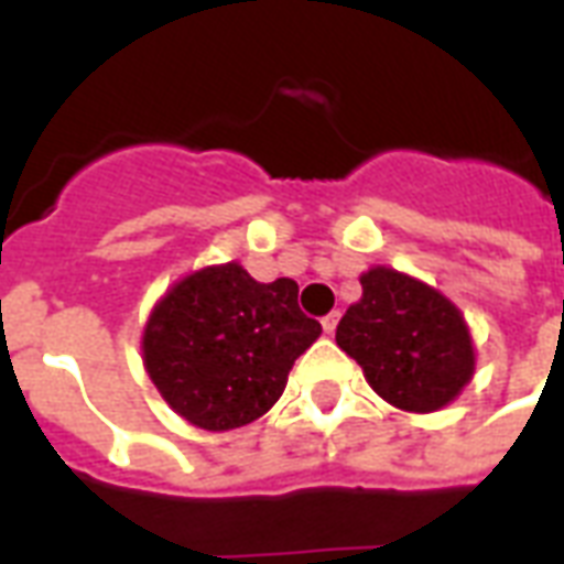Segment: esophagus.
<instances>
[{
	"instance_id": "obj_1",
	"label": "esophagus",
	"mask_w": 564,
	"mask_h": 564,
	"mask_svg": "<svg viewBox=\"0 0 564 564\" xmlns=\"http://www.w3.org/2000/svg\"><path fill=\"white\" fill-rule=\"evenodd\" d=\"M336 324H339V312H330V315H327V318H324V322H322L324 333H327V336H333V330H336Z\"/></svg>"
}]
</instances>
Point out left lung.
I'll list each match as a JSON object with an SVG mask.
<instances>
[{"label": "left lung", "instance_id": "8db88e82", "mask_svg": "<svg viewBox=\"0 0 564 564\" xmlns=\"http://www.w3.org/2000/svg\"><path fill=\"white\" fill-rule=\"evenodd\" d=\"M360 285L364 294L336 327V345L393 409L442 412L478 364L466 315L438 288L393 267H369Z\"/></svg>", "mask_w": 564, "mask_h": 564}]
</instances>
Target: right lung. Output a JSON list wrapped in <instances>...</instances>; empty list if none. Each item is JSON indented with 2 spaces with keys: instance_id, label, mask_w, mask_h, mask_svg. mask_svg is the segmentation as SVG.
<instances>
[{
  "instance_id": "1",
  "label": "right lung",
  "mask_w": 564,
  "mask_h": 564,
  "mask_svg": "<svg viewBox=\"0 0 564 564\" xmlns=\"http://www.w3.org/2000/svg\"><path fill=\"white\" fill-rule=\"evenodd\" d=\"M294 279L254 282L240 261L192 270L143 324V369L183 421L228 433L267 414L288 372L322 336L297 306Z\"/></svg>"
}]
</instances>
